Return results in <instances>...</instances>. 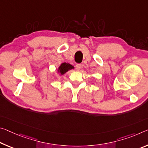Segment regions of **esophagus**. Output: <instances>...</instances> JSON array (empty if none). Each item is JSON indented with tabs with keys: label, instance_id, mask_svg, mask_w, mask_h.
Here are the masks:
<instances>
[{
	"label": "esophagus",
	"instance_id": "esophagus-1",
	"mask_svg": "<svg viewBox=\"0 0 148 148\" xmlns=\"http://www.w3.org/2000/svg\"><path fill=\"white\" fill-rule=\"evenodd\" d=\"M81 68H82V64H77L76 65V69L77 70H79L81 69Z\"/></svg>",
	"mask_w": 148,
	"mask_h": 148
}]
</instances>
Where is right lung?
Returning a JSON list of instances; mask_svg holds the SVG:
<instances>
[{"instance_id":"obj_1","label":"right lung","mask_w":148,"mask_h":148,"mask_svg":"<svg viewBox=\"0 0 148 148\" xmlns=\"http://www.w3.org/2000/svg\"><path fill=\"white\" fill-rule=\"evenodd\" d=\"M72 69H74V66L69 64V63L63 62L58 66L57 69V72L60 76H62V75H64L66 72H67L68 71H69V70Z\"/></svg>"}]
</instances>
